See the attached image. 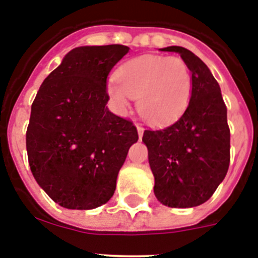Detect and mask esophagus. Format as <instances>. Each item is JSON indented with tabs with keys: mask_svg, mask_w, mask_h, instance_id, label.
<instances>
[{
	"mask_svg": "<svg viewBox=\"0 0 258 258\" xmlns=\"http://www.w3.org/2000/svg\"><path fill=\"white\" fill-rule=\"evenodd\" d=\"M137 131H138V136H140V138H142L143 131H145V129H143V127L141 126V125H137Z\"/></svg>",
	"mask_w": 258,
	"mask_h": 258,
	"instance_id": "1",
	"label": "esophagus"
}]
</instances>
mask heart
I'll list each match as a JSON object with an SVG mask.
<instances>
[{"mask_svg": "<svg viewBox=\"0 0 258 258\" xmlns=\"http://www.w3.org/2000/svg\"><path fill=\"white\" fill-rule=\"evenodd\" d=\"M117 83L107 85V94L117 108L137 99V108L146 121L164 125L181 116L190 102L192 77L187 64L177 56L140 55L116 72Z\"/></svg>", "mask_w": 258, "mask_h": 258, "instance_id": "1", "label": "heart"}]
</instances>
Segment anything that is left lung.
I'll use <instances>...</instances> for the list:
<instances>
[{
	"label": "left lung",
	"mask_w": 258,
	"mask_h": 258,
	"mask_svg": "<svg viewBox=\"0 0 258 258\" xmlns=\"http://www.w3.org/2000/svg\"><path fill=\"white\" fill-rule=\"evenodd\" d=\"M178 52L192 77V92L183 115L159 131H145L157 200L170 208L206 203L223 181L230 164V129L221 89L200 58L182 46Z\"/></svg>",
	"instance_id": "8db88e82"
}]
</instances>
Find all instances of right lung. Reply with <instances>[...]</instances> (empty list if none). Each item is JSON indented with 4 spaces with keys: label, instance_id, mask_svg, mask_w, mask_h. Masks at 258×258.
<instances>
[{
    "label": "right lung",
    "instance_id": "add662e5",
    "mask_svg": "<svg viewBox=\"0 0 258 258\" xmlns=\"http://www.w3.org/2000/svg\"><path fill=\"white\" fill-rule=\"evenodd\" d=\"M129 47L80 46L44 80L32 103L27 154L40 187L67 209H94L116 188L138 141L133 122L109 112L107 77Z\"/></svg>",
    "mask_w": 258,
    "mask_h": 258
}]
</instances>
